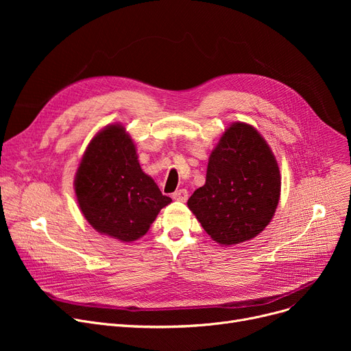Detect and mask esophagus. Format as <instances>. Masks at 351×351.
Wrapping results in <instances>:
<instances>
[{"label": "esophagus", "instance_id": "1", "mask_svg": "<svg viewBox=\"0 0 351 351\" xmlns=\"http://www.w3.org/2000/svg\"><path fill=\"white\" fill-rule=\"evenodd\" d=\"M188 196H189V192H188L186 189H179V191H176V192L172 195V197H173L175 200H178V202H186V200H188Z\"/></svg>", "mask_w": 351, "mask_h": 351}]
</instances>
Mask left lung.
<instances>
[{
    "label": "left lung",
    "mask_w": 351,
    "mask_h": 351,
    "mask_svg": "<svg viewBox=\"0 0 351 351\" xmlns=\"http://www.w3.org/2000/svg\"><path fill=\"white\" fill-rule=\"evenodd\" d=\"M280 183L266 141L253 126L236 122L212 151L206 183L193 192L188 206L215 242L242 243L269 225Z\"/></svg>",
    "instance_id": "1"
}]
</instances>
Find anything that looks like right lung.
Wrapping results in <instances>:
<instances>
[{
  "label": "right lung",
  "instance_id": "obj_1",
  "mask_svg": "<svg viewBox=\"0 0 351 351\" xmlns=\"http://www.w3.org/2000/svg\"><path fill=\"white\" fill-rule=\"evenodd\" d=\"M82 215L99 233L132 242L149 230L172 199L142 172L135 145L121 125H110L90 141L75 176Z\"/></svg>",
  "mask_w": 351,
  "mask_h": 351
}]
</instances>
